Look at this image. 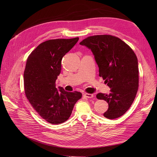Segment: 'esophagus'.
<instances>
[{"mask_svg":"<svg viewBox=\"0 0 157 157\" xmlns=\"http://www.w3.org/2000/svg\"><path fill=\"white\" fill-rule=\"evenodd\" d=\"M84 96L85 97H86V98H93L94 97V94H87V93H86V94H84Z\"/></svg>","mask_w":157,"mask_h":157,"instance_id":"esophagus-1","label":"esophagus"}]
</instances>
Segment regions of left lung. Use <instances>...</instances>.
Returning <instances> with one entry per match:
<instances>
[{
    "label": "left lung",
    "instance_id": "8db88e82",
    "mask_svg": "<svg viewBox=\"0 0 157 157\" xmlns=\"http://www.w3.org/2000/svg\"><path fill=\"white\" fill-rule=\"evenodd\" d=\"M79 44L91 49L99 76L111 88L109 94L99 93L96 96L108 103L104 117H120L130 108L137 92L139 69L135 53L122 40L111 35L90 36Z\"/></svg>",
    "mask_w": 157,
    "mask_h": 157
}]
</instances>
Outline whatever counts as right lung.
I'll return each instance as SVG.
<instances>
[{
    "mask_svg": "<svg viewBox=\"0 0 157 157\" xmlns=\"http://www.w3.org/2000/svg\"><path fill=\"white\" fill-rule=\"evenodd\" d=\"M79 40L50 39L40 44L29 56L25 69L24 86L27 99L41 118L52 124L67 121L82 94L56 88L61 61Z\"/></svg>",
    "mask_w": 157,
    "mask_h": 157,
    "instance_id": "obj_1",
    "label": "right lung"
}]
</instances>
